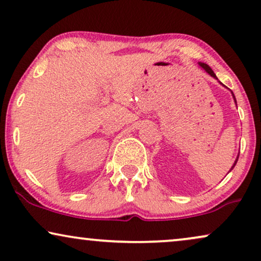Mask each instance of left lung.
I'll return each instance as SVG.
<instances>
[{
	"instance_id": "8db88e82",
	"label": "left lung",
	"mask_w": 261,
	"mask_h": 261,
	"mask_svg": "<svg viewBox=\"0 0 261 261\" xmlns=\"http://www.w3.org/2000/svg\"><path fill=\"white\" fill-rule=\"evenodd\" d=\"M199 66H200L202 69H205L206 72H207V73L210 74V75H211L212 77H215V79H217V76H216V74L213 73V70H212L211 68H210V66H208V64H206V63H202V62H199ZM217 80H218V79H217ZM221 84H222V83H221ZM222 85H223V84H222ZM223 86H224V85H223ZM231 93H232V91H231ZM232 98H234V100H235V103H236V98H235V96H234V93H232ZM238 160H239V154H238V157H236V160H235V163H234V165H232L231 169H230L229 171H231L232 169H234V167H235V165H236V163H238Z\"/></svg>"
}]
</instances>
